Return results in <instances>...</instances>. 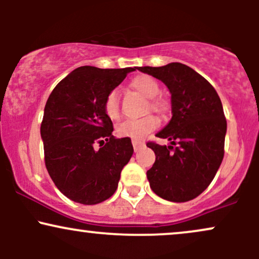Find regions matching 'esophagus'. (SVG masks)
<instances>
[{"label": "esophagus", "mask_w": 259, "mask_h": 259, "mask_svg": "<svg viewBox=\"0 0 259 259\" xmlns=\"http://www.w3.org/2000/svg\"><path fill=\"white\" fill-rule=\"evenodd\" d=\"M144 141H140V140H133V146H134V151L138 152V150H140L142 146H144Z\"/></svg>", "instance_id": "34e87169"}]
</instances>
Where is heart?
<instances>
[{
  "instance_id": "obj_1",
  "label": "heart",
  "mask_w": 259,
  "mask_h": 259,
  "mask_svg": "<svg viewBox=\"0 0 259 259\" xmlns=\"http://www.w3.org/2000/svg\"><path fill=\"white\" fill-rule=\"evenodd\" d=\"M130 86L134 90L139 91L140 94L147 97L148 105L147 109H152L154 112L162 113L165 111L164 101L157 99V95L159 94V84L153 78L148 75H138L135 76ZM103 111L106 115L112 120H117L120 117V97L118 89H112L106 95L105 101H103ZM159 121L158 118L153 114H147L145 117L139 118V119H127L117 126V135L119 138H129L133 140H141L145 136L152 133L157 129Z\"/></svg>"
}]
</instances>
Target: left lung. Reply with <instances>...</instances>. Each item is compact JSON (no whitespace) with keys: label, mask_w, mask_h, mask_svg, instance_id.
Instances as JSON below:
<instances>
[{"label":"left lung","mask_w":259,"mask_h":259,"mask_svg":"<svg viewBox=\"0 0 259 259\" xmlns=\"http://www.w3.org/2000/svg\"><path fill=\"white\" fill-rule=\"evenodd\" d=\"M138 69L162 80L171 94L173 117L156 136L174 146L147 142L156 154L146 173L151 189L167 201L194 200L214 179L224 157L227 119L222 101L214 88L185 64Z\"/></svg>","instance_id":"1"}]
</instances>
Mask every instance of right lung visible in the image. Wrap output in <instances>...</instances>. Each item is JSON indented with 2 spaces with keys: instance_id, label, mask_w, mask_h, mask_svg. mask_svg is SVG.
Returning a JSON list of instances; mask_svg holds the SVG:
<instances>
[{
  "instance_id": "1",
  "label": "right lung",
  "mask_w": 259,
  "mask_h": 259,
  "mask_svg": "<svg viewBox=\"0 0 259 259\" xmlns=\"http://www.w3.org/2000/svg\"><path fill=\"white\" fill-rule=\"evenodd\" d=\"M135 69L79 67L47 100L40 129L45 164L57 189L74 202L97 204L111 197L132 158V140L112 135L103 101Z\"/></svg>"
}]
</instances>
